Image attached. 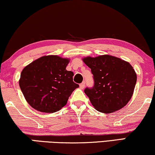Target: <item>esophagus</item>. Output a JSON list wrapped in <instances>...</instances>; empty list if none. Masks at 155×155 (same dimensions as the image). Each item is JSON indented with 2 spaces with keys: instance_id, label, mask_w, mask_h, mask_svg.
<instances>
[{
  "instance_id": "obj_1",
  "label": "esophagus",
  "mask_w": 155,
  "mask_h": 155,
  "mask_svg": "<svg viewBox=\"0 0 155 155\" xmlns=\"http://www.w3.org/2000/svg\"><path fill=\"white\" fill-rule=\"evenodd\" d=\"M85 82L84 81V82H82L81 84H80V85H79V86H80V88H81V89H84V88H85Z\"/></svg>"
}]
</instances>
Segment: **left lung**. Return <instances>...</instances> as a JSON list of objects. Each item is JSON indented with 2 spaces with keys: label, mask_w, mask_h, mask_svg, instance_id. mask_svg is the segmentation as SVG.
<instances>
[{
  "label": "left lung",
  "mask_w": 155,
  "mask_h": 155,
  "mask_svg": "<svg viewBox=\"0 0 155 155\" xmlns=\"http://www.w3.org/2000/svg\"><path fill=\"white\" fill-rule=\"evenodd\" d=\"M91 69L94 85L85 88L95 110L112 113L124 107L131 98L137 76L129 63L108 55L83 59Z\"/></svg>",
  "instance_id": "8db88e82"
}]
</instances>
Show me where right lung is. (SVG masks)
Here are the masks:
<instances>
[{
  "mask_svg": "<svg viewBox=\"0 0 155 155\" xmlns=\"http://www.w3.org/2000/svg\"><path fill=\"white\" fill-rule=\"evenodd\" d=\"M69 60L57 55L43 56L25 67L19 84L28 103L45 113L58 112L67 104L78 84L66 69Z\"/></svg>",
  "mask_w": 155,
  "mask_h": 155,
  "instance_id": "obj_1",
  "label": "right lung"
}]
</instances>
